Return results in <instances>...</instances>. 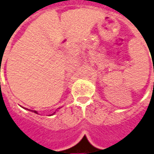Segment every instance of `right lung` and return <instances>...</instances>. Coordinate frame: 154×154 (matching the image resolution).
Wrapping results in <instances>:
<instances>
[{
	"label": "right lung",
	"instance_id": "obj_1",
	"mask_svg": "<svg viewBox=\"0 0 154 154\" xmlns=\"http://www.w3.org/2000/svg\"><path fill=\"white\" fill-rule=\"evenodd\" d=\"M30 111H32V112H35V113H36V114H38V113H37V112H36V111H34V110H30ZM54 113H55V112H54ZM54 113H53V114H54ZM51 115H52V114H51Z\"/></svg>",
	"mask_w": 154,
	"mask_h": 154
}]
</instances>
